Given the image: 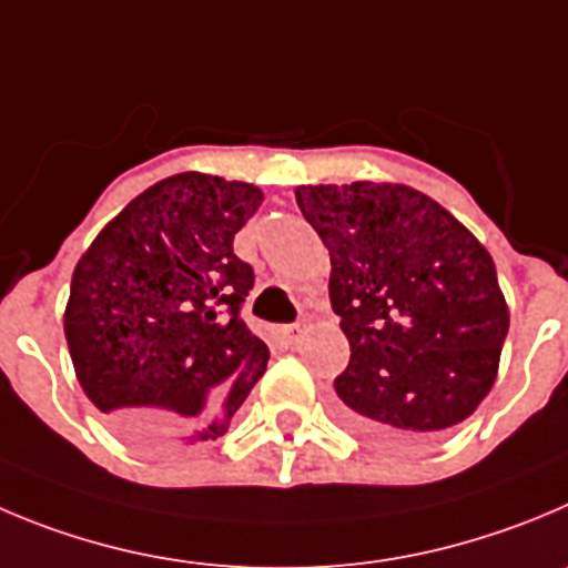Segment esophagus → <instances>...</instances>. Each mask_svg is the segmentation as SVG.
<instances>
[{
	"label": "esophagus",
	"instance_id": "34e87169",
	"mask_svg": "<svg viewBox=\"0 0 568 568\" xmlns=\"http://www.w3.org/2000/svg\"><path fill=\"white\" fill-rule=\"evenodd\" d=\"M283 333H285V338H288V342H296V338H300V333H302V325H300V322H296V325H285Z\"/></svg>",
	"mask_w": 568,
	"mask_h": 568
}]
</instances>
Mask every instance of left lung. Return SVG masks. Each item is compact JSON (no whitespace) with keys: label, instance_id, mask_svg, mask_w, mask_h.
<instances>
[{"label":"left lung","instance_id":"obj_1","mask_svg":"<svg viewBox=\"0 0 568 568\" xmlns=\"http://www.w3.org/2000/svg\"><path fill=\"white\" fill-rule=\"evenodd\" d=\"M296 204L331 252V305L349 342L333 381L342 426L415 448L474 415L510 327L487 248L406 184H305Z\"/></svg>","mask_w":568,"mask_h":568}]
</instances>
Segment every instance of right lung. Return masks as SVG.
I'll return each instance as SVG.
<instances>
[{
    "instance_id": "obj_1",
    "label": "right lung",
    "mask_w": 568,
    "mask_h": 568,
    "mask_svg": "<svg viewBox=\"0 0 568 568\" xmlns=\"http://www.w3.org/2000/svg\"><path fill=\"white\" fill-rule=\"evenodd\" d=\"M254 184L176 173L136 195L78 260L63 333L120 437L179 452L224 437L268 347L241 320L254 272L232 252Z\"/></svg>"
}]
</instances>
